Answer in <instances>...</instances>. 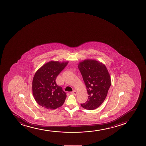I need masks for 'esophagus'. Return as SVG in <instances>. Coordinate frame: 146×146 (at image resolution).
<instances>
[{"label": "esophagus", "instance_id": "obj_1", "mask_svg": "<svg viewBox=\"0 0 146 146\" xmlns=\"http://www.w3.org/2000/svg\"><path fill=\"white\" fill-rule=\"evenodd\" d=\"M71 94H73V95H77V92L75 90H74V91H73L72 92H71L70 93Z\"/></svg>", "mask_w": 146, "mask_h": 146}]
</instances>
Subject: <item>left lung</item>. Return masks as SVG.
<instances>
[{
	"label": "left lung",
	"instance_id": "8db88e82",
	"mask_svg": "<svg viewBox=\"0 0 146 146\" xmlns=\"http://www.w3.org/2000/svg\"><path fill=\"white\" fill-rule=\"evenodd\" d=\"M78 68L85 83L88 100L80 104L85 109L98 108L106 98L111 85L110 74L105 64L93 59H86L79 62Z\"/></svg>",
	"mask_w": 146,
	"mask_h": 146
}]
</instances>
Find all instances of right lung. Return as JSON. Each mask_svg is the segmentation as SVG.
<instances>
[{
  "mask_svg": "<svg viewBox=\"0 0 146 146\" xmlns=\"http://www.w3.org/2000/svg\"><path fill=\"white\" fill-rule=\"evenodd\" d=\"M68 62L50 61L35 73L32 90L35 100L40 106L49 110L59 108L64 102L66 94L56 84V78Z\"/></svg>",
  "mask_w": 146,
  "mask_h": 146,
  "instance_id": "right-lung-1",
  "label": "right lung"
}]
</instances>
